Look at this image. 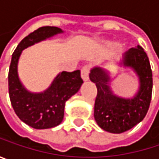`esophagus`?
Returning a JSON list of instances; mask_svg holds the SVG:
<instances>
[{
  "label": "esophagus",
  "mask_w": 159,
  "mask_h": 159,
  "mask_svg": "<svg viewBox=\"0 0 159 159\" xmlns=\"http://www.w3.org/2000/svg\"><path fill=\"white\" fill-rule=\"evenodd\" d=\"M89 72H90V66L84 65L81 70V76L84 81H87L89 79Z\"/></svg>",
  "instance_id": "esophagus-1"
}]
</instances>
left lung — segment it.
Here are the masks:
<instances>
[{"instance_id": "1", "label": "left lung", "mask_w": 159, "mask_h": 159, "mask_svg": "<svg viewBox=\"0 0 159 159\" xmlns=\"http://www.w3.org/2000/svg\"><path fill=\"white\" fill-rule=\"evenodd\" d=\"M120 64L132 68L139 78V89L132 98L113 94L109 72L102 67H94L89 78L96 84L98 95L95 101L94 117L98 125L112 134L124 133L145 117L152 97L153 78L150 62L141 46L130 48L122 55Z\"/></svg>"}]
</instances>
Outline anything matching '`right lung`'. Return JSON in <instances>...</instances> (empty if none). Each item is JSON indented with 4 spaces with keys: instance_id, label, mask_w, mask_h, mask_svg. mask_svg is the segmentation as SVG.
<instances>
[{
    "instance_id": "obj_1",
    "label": "right lung",
    "mask_w": 159,
    "mask_h": 159,
    "mask_svg": "<svg viewBox=\"0 0 159 159\" xmlns=\"http://www.w3.org/2000/svg\"><path fill=\"white\" fill-rule=\"evenodd\" d=\"M63 31L56 26H42L26 36L13 53L8 75L9 96L14 111L19 119L35 129H48L59 125L64 115L65 102L78 92L83 79L79 70L61 72L48 89L41 93L26 90L18 77V60L23 49L45 40Z\"/></svg>"
}]
</instances>
